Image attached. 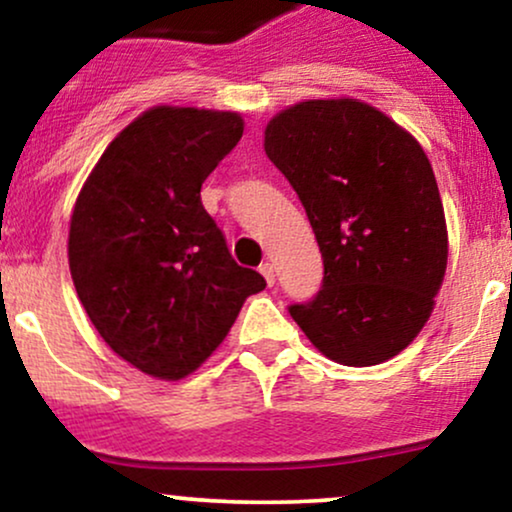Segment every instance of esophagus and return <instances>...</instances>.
<instances>
[{
  "label": "esophagus",
  "instance_id": "obj_1",
  "mask_svg": "<svg viewBox=\"0 0 512 512\" xmlns=\"http://www.w3.org/2000/svg\"><path fill=\"white\" fill-rule=\"evenodd\" d=\"M258 270H261V275H263V278H266V282H268V287H273L275 285V266H273V263H261V268H258Z\"/></svg>",
  "mask_w": 512,
  "mask_h": 512
}]
</instances>
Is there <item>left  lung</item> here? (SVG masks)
I'll return each instance as SVG.
<instances>
[{"instance_id":"8db88e82","label":"left lung","mask_w":512,"mask_h":512,"mask_svg":"<svg viewBox=\"0 0 512 512\" xmlns=\"http://www.w3.org/2000/svg\"><path fill=\"white\" fill-rule=\"evenodd\" d=\"M263 148L314 227L323 290L290 306L318 352L345 366L393 359L422 333L448 268V227L424 148L357 98L275 114Z\"/></svg>"}]
</instances>
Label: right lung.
Segmentation results:
<instances>
[{"mask_svg":"<svg viewBox=\"0 0 512 512\" xmlns=\"http://www.w3.org/2000/svg\"><path fill=\"white\" fill-rule=\"evenodd\" d=\"M244 134L239 112L155 105L126 124L83 182L69 270L107 347L182 381L222 345L266 280L234 263L201 184Z\"/></svg>","mask_w":512,"mask_h":512,"instance_id":"right-lung-1","label":"right lung"}]
</instances>
